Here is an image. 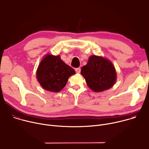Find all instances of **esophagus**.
I'll return each instance as SVG.
<instances>
[{"mask_svg":"<svg viewBox=\"0 0 149 149\" xmlns=\"http://www.w3.org/2000/svg\"><path fill=\"white\" fill-rule=\"evenodd\" d=\"M75 71H76L77 73L79 74V73H80V72H81V69L79 68H76V69H75Z\"/></svg>","mask_w":149,"mask_h":149,"instance_id":"esophagus-1","label":"esophagus"}]
</instances>
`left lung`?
<instances>
[{
	"label": "left lung",
	"instance_id": "1",
	"mask_svg": "<svg viewBox=\"0 0 149 149\" xmlns=\"http://www.w3.org/2000/svg\"><path fill=\"white\" fill-rule=\"evenodd\" d=\"M81 74L88 87L94 92L111 88L116 81V72L112 62L96 55L89 58L87 65L82 67Z\"/></svg>",
	"mask_w": 149,
	"mask_h": 149
}]
</instances>
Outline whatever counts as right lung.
<instances>
[{"mask_svg": "<svg viewBox=\"0 0 149 149\" xmlns=\"http://www.w3.org/2000/svg\"><path fill=\"white\" fill-rule=\"evenodd\" d=\"M75 71L66 65L59 55H46L40 62L36 71V78L46 90L59 92L66 86L69 77Z\"/></svg>", "mask_w": 149, "mask_h": 149, "instance_id": "obj_1", "label": "right lung"}]
</instances>
